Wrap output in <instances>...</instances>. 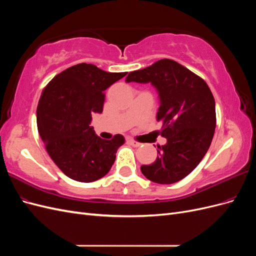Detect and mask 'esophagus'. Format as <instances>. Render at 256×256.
<instances>
[{
	"instance_id": "34e87169",
	"label": "esophagus",
	"mask_w": 256,
	"mask_h": 256,
	"mask_svg": "<svg viewBox=\"0 0 256 256\" xmlns=\"http://www.w3.org/2000/svg\"><path fill=\"white\" fill-rule=\"evenodd\" d=\"M128 142H129V144H131V145L134 146V147H138V146L141 145L140 142H136V141H134V140H129Z\"/></svg>"
}]
</instances>
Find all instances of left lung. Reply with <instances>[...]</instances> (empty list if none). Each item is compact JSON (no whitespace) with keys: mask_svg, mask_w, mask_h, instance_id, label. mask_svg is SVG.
<instances>
[{"mask_svg":"<svg viewBox=\"0 0 256 256\" xmlns=\"http://www.w3.org/2000/svg\"><path fill=\"white\" fill-rule=\"evenodd\" d=\"M126 82H150L160 99L157 120L162 122L166 144L157 146L154 164L141 166L143 175L161 184L182 180L198 166L212 141L216 106L210 88L200 76L168 58L129 72Z\"/></svg>","mask_w":256,"mask_h":256,"instance_id":"8db88e82","label":"left lung"}]
</instances>
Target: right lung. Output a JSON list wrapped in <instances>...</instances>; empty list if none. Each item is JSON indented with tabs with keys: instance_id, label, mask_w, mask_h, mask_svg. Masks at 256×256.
Masks as SVG:
<instances>
[{
	"instance_id": "1",
	"label": "right lung",
	"mask_w": 256,
	"mask_h": 256,
	"mask_svg": "<svg viewBox=\"0 0 256 256\" xmlns=\"http://www.w3.org/2000/svg\"><path fill=\"white\" fill-rule=\"evenodd\" d=\"M127 72H106L81 63L65 69L47 84L37 106V128L49 156L66 176L92 182L110 171L122 134L104 140L90 125L102 113L104 90Z\"/></svg>"
}]
</instances>
